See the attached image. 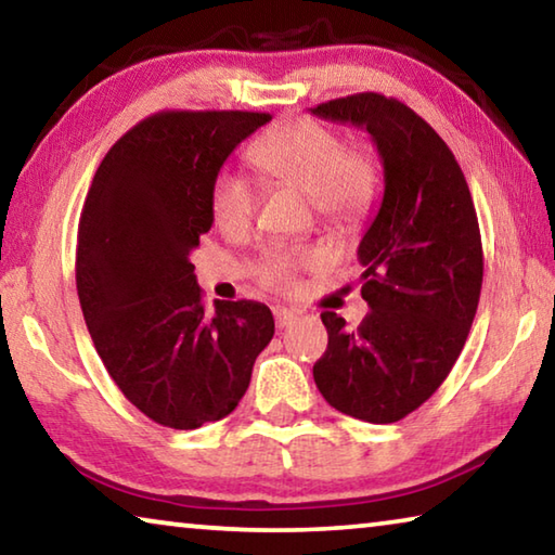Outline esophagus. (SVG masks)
Here are the masks:
<instances>
[{
  "label": "esophagus",
  "instance_id": "obj_1",
  "mask_svg": "<svg viewBox=\"0 0 555 555\" xmlns=\"http://www.w3.org/2000/svg\"><path fill=\"white\" fill-rule=\"evenodd\" d=\"M296 311H291V308H281L276 306L274 308V321H276V327H286L296 321Z\"/></svg>",
  "mask_w": 555,
  "mask_h": 555
}]
</instances>
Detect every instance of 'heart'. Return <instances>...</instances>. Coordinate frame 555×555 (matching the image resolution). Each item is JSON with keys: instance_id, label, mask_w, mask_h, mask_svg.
I'll use <instances>...</instances> for the list:
<instances>
[{"instance_id": "obj_1", "label": "heart", "mask_w": 555, "mask_h": 555, "mask_svg": "<svg viewBox=\"0 0 555 555\" xmlns=\"http://www.w3.org/2000/svg\"><path fill=\"white\" fill-rule=\"evenodd\" d=\"M267 185H288L306 193L325 228L357 230L377 198V164L362 146H345L333 127L315 119H294L259 137L249 149ZM259 203V185L247 173L222 168L210 191L215 222L228 232L249 228ZM325 264L318 247H276L259 257L255 274L276 294H294L300 274Z\"/></svg>"}]
</instances>
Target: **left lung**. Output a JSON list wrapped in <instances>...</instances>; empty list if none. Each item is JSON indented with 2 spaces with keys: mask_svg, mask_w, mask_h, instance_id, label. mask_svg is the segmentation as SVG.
I'll return each mask as SVG.
<instances>
[{
  "mask_svg": "<svg viewBox=\"0 0 555 555\" xmlns=\"http://www.w3.org/2000/svg\"><path fill=\"white\" fill-rule=\"evenodd\" d=\"M313 115L367 129L384 164L382 208L357 249L370 313L354 331L321 315L327 350L313 379L333 409L393 424L434 397L475 321L485 269L475 203L453 152L403 102L357 92Z\"/></svg>",
  "mask_w": 555,
  "mask_h": 555,
  "instance_id": "left-lung-1",
  "label": "left lung"
}]
</instances>
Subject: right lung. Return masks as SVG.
Here are the masks:
<instances>
[{
  "instance_id": "add662e5",
  "label": "right lung",
  "mask_w": 555,
  "mask_h": 555,
  "mask_svg": "<svg viewBox=\"0 0 555 555\" xmlns=\"http://www.w3.org/2000/svg\"><path fill=\"white\" fill-rule=\"evenodd\" d=\"M269 112L164 109L102 158L78 224L75 284L112 382L166 428L193 430L234 411L274 315L220 300L208 315L191 251L210 230L224 158Z\"/></svg>"
}]
</instances>
